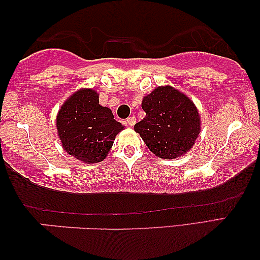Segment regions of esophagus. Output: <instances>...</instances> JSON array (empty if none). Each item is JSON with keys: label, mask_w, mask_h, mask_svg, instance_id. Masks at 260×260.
Returning a JSON list of instances; mask_svg holds the SVG:
<instances>
[{"label": "esophagus", "mask_w": 260, "mask_h": 260, "mask_svg": "<svg viewBox=\"0 0 260 260\" xmlns=\"http://www.w3.org/2000/svg\"><path fill=\"white\" fill-rule=\"evenodd\" d=\"M126 124L129 126H134L135 124H136V118H135V117L133 116V117H129V118L126 119Z\"/></svg>", "instance_id": "obj_1"}]
</instances>
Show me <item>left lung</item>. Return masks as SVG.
<instances>
[{
    "label": "left lung",
    "mask_w": 260,
    "mask_h": 260,
    "mask_svg": "<svg viewBox=\"0 0 260 260\" xmlns=\"http://www.w3.org/2000/svg\"><path fill=\"white\" fill-rule=\"evenodd\" d=\"M145 117L135 124L152 154L172 159L191 149L200 134V116L194 103L172 86L156 87L142 102Z\"/></svg>",
    "instance_id": "8db88e82"
}]
</instances>
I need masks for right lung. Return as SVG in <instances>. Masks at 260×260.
I'll use <instances>...</instances> for the list:
<instances>
[{"instance_id": "right-lung-1", "label": "right lung", "mask_w": 260, "mask_h": 260, "mask_svg": "<svg viewBox=\"0 0 260 260\" xmlns=\"http://www.w3.org/2000/svg\"><path fill=\"white\" fill-rule=\"evenodd\" d=\"M109 108L99 104L92 88L73 93L60 108L56 129L62 147L85 163H98L108 156L115 137L124 126Z\"/></svg>"}]
</instances>
